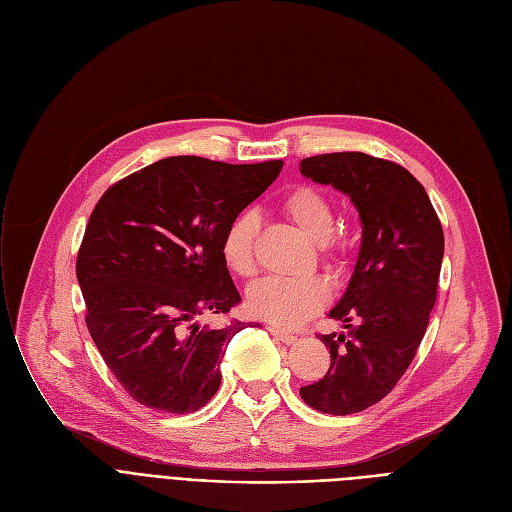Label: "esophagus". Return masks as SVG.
<instances>
[{
    "label": "esophagus",
    "instance_id": "34e87169",
    "mask_svg": "<svg viewBox=\"0 0 512 512\" xmlns=\"http://www.w3.org/2000/svg\"><path fill=\"white\" fill-rule=\"evenodd\" d=\"M267 330H270V334H272L276 340H280V342H284V344H292L294 340H297V336H292L290 332L280 330V328H276V326H270Z\"/></svg>",
    "mask_w": 512,
    "mask_h": 512
}]
</instances>
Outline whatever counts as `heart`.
I'll use <instances>...</instances> for the list:
<instances>
[{"label":"heart","instance_id":"1","mask_svg":"<svg viewBox=\"0 0 512 512\" xmlns=\"http://www.w3.org/2000/svg\"><path fill=\"white\" fill-rule=\"evenodd\" d=\"M282 211L307 238L319 242L326 261H338L342 242L332 238L334 213L328 197L313 186H297L282 199ZM259 222L253 213H242L226 228L220 253L228 270L249 278L255 272V238ZM328 286L315 276L305 278H263L249 290V309L255 317L276 326L292 328L303 324L326 305Z\"/></svg>","mask_w":512,"mask_h":512}]
</instances>
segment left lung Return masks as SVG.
Listing matches in <instances>:
<instances>
[{
	"mask_svg": "<svg viewBox=\"0 0 512 512\" xmlns=\"http://www.w3.org/2000/svg\"><path fill=\"white\" fill-rule=\"evenodd\" d=\"M301 174L351 197L363 224L351 280L328 313L342 334H319L330 369L301 398L315 411L351 415L380 402L405 375L438 297L444 232L423 184L394 161L359 151L301 161Z\"/></svg>",
	"mask_w": 512,
	"mask_h": 512,
	"instance_id": "1",
	"label": "left lung"
}]
</instances>
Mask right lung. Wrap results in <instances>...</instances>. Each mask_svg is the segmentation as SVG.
Segmentation results:
<instances>
[{
  "label": "right lung",
  "instance_id": "add662e5",
  "mask_svg": "<svg viewBox=\"0 0 512 512\" xmlns=\"http://www.w3.org/2000/svg\"><path fill=\"white\" fill-rule=\"evenodd\" d=\"M282 166L166 157L95 205L76 257L85 321L105 365L141 405L184 415L218 392L226 346L245 328L238 319L199 324L240 303L220 242Z\"/></svg>",
  "mask_w": 512,
  "mask_h": 512
}]
</instances>
